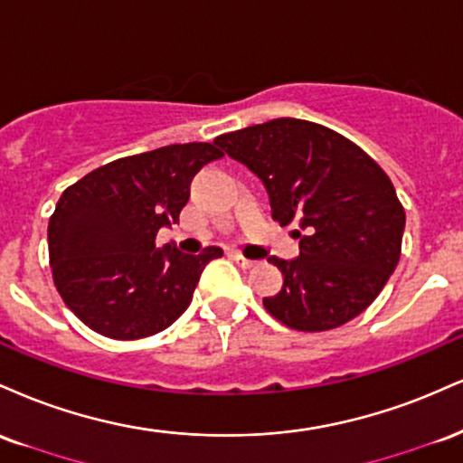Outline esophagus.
Returning a JSON list of instances; mask_svg holds the SVG:
<instances>
[{
    "mask_svg": "<svg viewBox=\"0 0 463 463\" xmlns=\"http://www.w3.org/2000/svg\"><path fill=\"white\" fill-rule=\"evenodd\" d=\"M232 258H233V262H236L238 266H241V269H253V266L258 264V262H255V260L244 258V255H241V253H233Z\"/></svg>",
    "mask_w": 463,
    "mask_h": 463,
    "instance_id": "obj_1",
    "label": "esophagus"
}]
</instances>
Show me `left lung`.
Masks as SVG:
<instances>
[{
  "label": "left lung",
  "mask_w": 463,
  "mask_h": 463,
  "mask_svg": "<svg viewBox=\"0 0 463 463\" xmlns=\"http://www.w3.org/2000/svg\"><path fill=\"white\" fill-rule=\"evenodd\" d=\"M214 143L262 179L279 225H298V258H269L284 286L264 298L266 312L309 334L360 317L388 284L403 242L405 210L383 168L303 118H273Z\"/></svg>",
  "instance_id": "8db88e82"
}]
</instances>
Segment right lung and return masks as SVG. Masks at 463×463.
<instances>
[{
	"label": "right lung",
	"instance_id": "right-lung-1",
	"mask_svg": "<svg viewBox=\"0 0 463 463\" xmlns=\"http://www.w3.org/2000/svg\"><path fill=\"white\" fill-rule=\"evenodd\" d=\"M225 154L216 143L168 145L118 157L64 190L47 227L49 264L64 306L112 340H138L186 312L205 264L199 255L156 244L179 222L197 171Z\"/></svg>",
	"mask_w": 463,
	"mask_h": 463
}]
</instances>
